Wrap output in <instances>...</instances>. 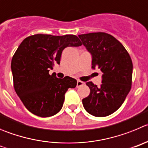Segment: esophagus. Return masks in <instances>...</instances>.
<instances>
[{
    "label": "esophagus",
    "mask_w": 148,
    "mask_h": 148,
    "mask_svg": "<svg viewBox=\"0 0 148 148\" xmlns=\"http://www.w3.org/2000/svg\"><path fill=\"white\" fill-rule=\"evenodd\" d=\"M84 85V82H82V81L80 80H77V87H80V86H83Z\"/></svg>",
    "instance_id": "esophagus-1"
}]
</instances>
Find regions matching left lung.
<instances>
[{
    "instance_id": "8db88e82",
    "label": "left lung",
    "mask_w": 148,
    "mask_h": 148,
    "mask_svg": "<svg viewBox=\"0 0 148 148\" xmlns=\"http://www.w3.org/2000/svg\"><path fill=\"white\" fill-rule=\"evenodd\" d=\"M79 38L92 55L93 69L98 67L103 73L99 87L92 82H86L90 92L82 104L91 115L107 116L120 108L130 92L132 60L123 45L108 33H88Z\"/></svg>"
}]
</instances>
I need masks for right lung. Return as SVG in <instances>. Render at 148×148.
Listing matches in <instances>:
<instances>
[{
	"label": "right lung",
	"mask_w": 148,
	"mask_h": 148,
	"mask_svg": "<svg viewBox=\"0 0 148 148\" xmlns=\"http://www.w3.org/2000/svg\"><path fill=\"white\" fill-rule=\"evenodd\" d=\"M82 46L76 35L54 36L37 34L25 38L12 59L13 84L25 107L40 117H49L61 110L65 94L74 88L77 80L62 79L49 74L54 63L60 64L62 51L66 47Z\"/></svg>",
	"instance_id": "add662e5"
}]
</instances>
